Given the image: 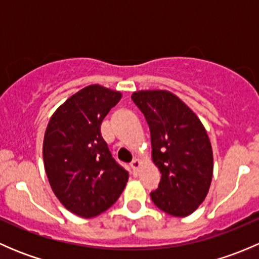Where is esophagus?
<instances>
[{"mask_svg": "<svg viewBox=\"0 0 259 259\" xmlns=\"http://www.w3.org/2000/svg\"><path fill=\"white\" fill-rule=\"evenodd\" d=\"M140 166H142V161L139 159H134V160L130 163V168H132V171L134 176H138L140 170Z\"/></svg>", "mask_w": 259, "mask_h": 259, "instance_id": "34e87169", "label": "esophagus"}]
</instances>
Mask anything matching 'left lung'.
<instances>
[{
  "label": "left lung",
  "mask_w": 259,
  "mask_h": 259,
  "mask_svg": "<svg viewBox=\"0 0 259 259\" xmlns=\"http://www.w3.org/2000/svg\"><path fill=\"white\" fill-rule=\"evenodd\" d=\"M150 129L151 158L161 173L154 204L174 217L197 209L209 190L213 151L207 130L189 106L166 90H142L132 95Z\"/></svg>",
  "instance_id": "obj_1"
}]
</instances>
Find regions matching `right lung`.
Listing matches in <instances>:
<instances>
[{
  "label": "right lung",
  "mask_w": 259,
  "mask_h": 259,
  "mask_svg": "<svg viewBox=\"0 0 259 259\" xmlns=\"http://www.w3.org/2000/svg\"><path fill=\"white\" fill-rule=\"evenodd\" d=\"M121 93L89 85L70 96L50 119L42 146L52 192L76 215L93 218L111 207L129 173L115 161L100 126Z\"/></svg>",
  "instance_id": "obj_1"
}]
</instances>
